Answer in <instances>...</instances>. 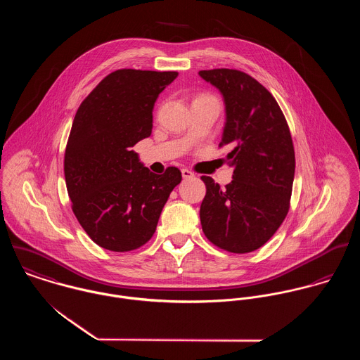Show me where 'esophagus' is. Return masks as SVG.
<instances>
[{
	"mask_svg": "<svg viewBox=\"0 0 360 360\" xmlns=\"http://www.w3.org/2000/svg\"><path fill=\"white\" fill-rule=\"evenodd\" d=\"M181 176H183V179H193L195 174H194V172H191L188 169H181Z\"/></svg>",
	"mask_w": 360,
	"mask_h": 360,
	"instance_id": "esophagus-1",
	"label": "esophagus"
}]
</instances>
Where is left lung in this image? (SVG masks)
Returning <instances> with one entry per match:
<instances>
[{"instance_id":"1","label":"left lung","mask_w":360,"mask_h":360,"mask_svg":"<svg viewBox=\"0 0 360 360\" xmlns=\"http://www.w3.org/2000/svg\"><path fill=\"white\" fill-rule=\"evenodd\" d=\"M223 96L226 123L220 147H230L233 180L220 188L202 176L206 194L200 217L216 247L247 254L264 245L284 221L292 193L295 153L287 120L274 97L236 69L201 70Z\"/></svg>"}]
</instances>
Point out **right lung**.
Returning <instances> with one entry per match:
<instances>
[{
	"label": "right lung",
	"mask_w": 360,
	"mask_h": 360,
	"mask_svg": "<svg viewBox=\"0 0 360 360\" xmlns=\"http://www.w3.org/2000/svg\"><path fill=\"white\" fill-rule=\"evenodd\" d=\"M177 72L119 69L80 103L65 151V180L72 209L100 247L127 252L143 247L181 172H150L131 151L151 136L158 96Z\"/></svg>",
	"instance_id": "add662e5"
}]
</instances>
